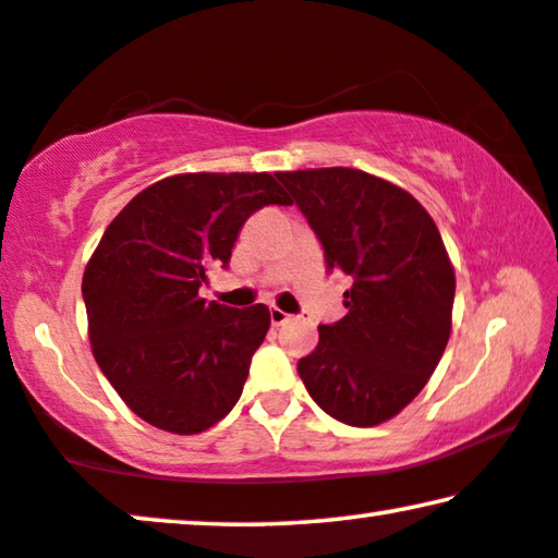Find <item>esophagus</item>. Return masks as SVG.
Here are the masks:
<instances>
[{
  "label": "esophagus",
  "mask_w": 558,
  "mask_h": 558,
  "mask_svg": "<svg viewBox=\"0 0 558 558\" xmlns=\"http://www.w3.org/2000/svg\"><path fill=\"white\" fill-rule=\"evenodd\" d=\"M290 318V315L286 311H280V307H270V323L272 326H282Z\"/></svg>",
  "instance_id": "obj_1"
}]
</instances>
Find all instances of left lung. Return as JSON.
I'll return each mask as SVG.
<instances>
[{
    "mask_svg": "<svg viewBox=\"0 0 558 558\" xmlns=\"http://www.w3.org/2000/svg\"><path fill=\"white\" fill-rule=\"evenodd\" d=\"M305 215L326 268L351 278L345 318L318 326L298 361L307 393L348 426H378L428 384L451 336L456 276L413 195L353 168L276 172Z\"/></svg>",
    "mask_w": 558,
    "mask_h": 558,
    "instance_id": "8db88e82",
    "label": "left lung"
}]
</instances>
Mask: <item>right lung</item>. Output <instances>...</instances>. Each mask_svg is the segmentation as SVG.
<instances>
[{"label":"right lung","instance_id":"1","mask_svg":"<svg viewBox=\"0 0 558 558\" xmlns=\"http://www.w3.org/2000/svg\"><path fill=\"white\" fill-rule=\"evenodd\" d=\"M265 205H290L268 172L172 174L132 197L89 257L95 361L155 428L199 434L243 393L270 311L205 301L199 288L210 265L228 268L240 228Z\"/></svg>","mask_w":558,"mask_h":558}]
</instances>
